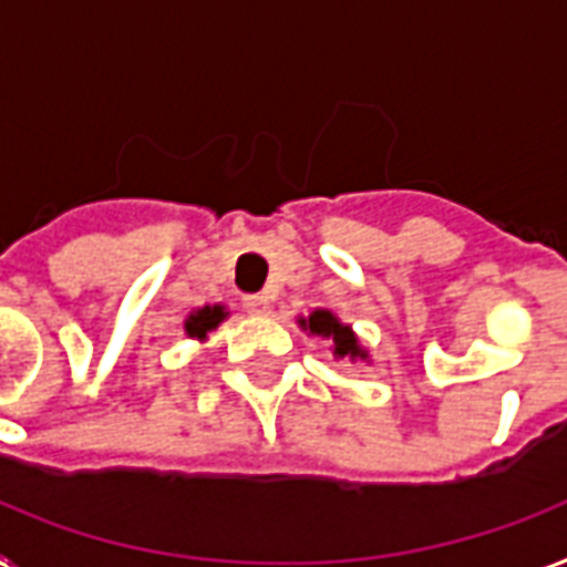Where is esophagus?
<instances>
[{
	"label": "esophagus",
	"mask_w": 567,
	"mask_h": 567,
	"mask_svg": "<svg viewBox=\"0 0 567 567\" xmlns=\"http://www.w3.org/2000/svg\"><path fill=\"white\" fill-rule=\"evenodd\" d=\"M244 309L252 311V315H267L270 311V297H265V293H247L244 297Z\"/></svg>",
	"instance_id": "34e87169"
}]
</instances>
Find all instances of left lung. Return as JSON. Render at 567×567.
<instances>
[{"instance_id": "left-lung-1", "label": "left lung", "mask_w": 567, "mask_h": 567, "mask_svg": "<svg viewBox=\"0 0 567 567\" xmlns=\"http://www.w3.org/2000/svg\"><path fill=\"white\" fill-rule=\"evenodd\" d=\"M302 327H309L315 336H323L332 341V353L338 359H355V355H362L364 359V350H359V341L355 336L350 332V327L344 323H338L329 311H315L309 320H302Z\"/></svg>"}]
</instances>
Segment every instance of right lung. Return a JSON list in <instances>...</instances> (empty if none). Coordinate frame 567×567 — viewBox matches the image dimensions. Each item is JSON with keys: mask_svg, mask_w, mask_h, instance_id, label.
Instances as JSON below:
<instances>
[{"mask_svg": "<svg viewBox=\"0 0 567 567\" xmlns=\"http://www.w3.org/2000/svg\"><path fill=\"white\" fill-rule=\"evenodd\" d=\"M223 318H226L223 306H205V309H199L196 315H190L188 323H185V329H188L190 338H205V332L217 327Z\"/></svg>", "mask_w": 567, "mask_h": 567, "instance_id": "right-lung-1", "label": "right lung"}]
</instances>
